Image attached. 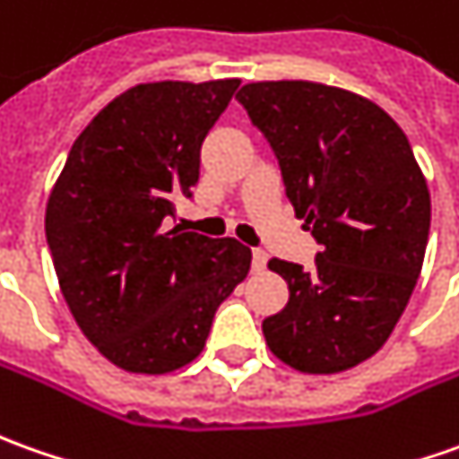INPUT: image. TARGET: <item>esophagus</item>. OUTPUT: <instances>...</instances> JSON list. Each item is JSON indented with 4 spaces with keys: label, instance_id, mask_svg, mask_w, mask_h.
I'll return each instance as SVG.
<instances>
[{
    "label": "esophagus",
    "instance_id": "esophagus-1",
    "mask_svg": "<svg viewBox=\"0 0 459 459\" xmlns=\"http://www.w3.org/2000/svg\"><path fill=\"white\" fill-rule=\"evenodd\" d=\"M269 264V254L261 251V248H254V271H264Z\"/></svg>",
    "mask_w": 459,
    "mask_h": 459
}]
</instances>
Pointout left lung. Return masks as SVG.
Returning <instances> with one entry per match:
<instances>
[{
	"label": "left lung",
	"mask_w": 459,
	"mask_h": 459,
	"mask_svg": "<svg viewBox=\"0 0 459 459\" xmlns=\"http://www.w3.org/2000/svg\"><path fill=\"white\" fill-rule=\"evenodd\" d=\"M236 100L321 246L308 271L269 261L289 304L264 319L266 344L304 374L351 369L389 339L425 261L432 208L410 140L379 105L342 87L248 82Z\"/></svg>",
	"instance_id": "obj_1"
}]
</instances>
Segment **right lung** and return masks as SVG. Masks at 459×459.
<instances>
[{
    "label": "right lung",
    "instance_id": "right-lung-1",
    "mask_svg": "<svg viewBox=\"0 0 459 459\" xmlns=\"http://www.w3.org/2000/svg\"><path fill=\"white\" fill-rule=\"evenodd\" d=\"M238 85L125 90L74 140L49 193L45 230L62 296L82 334L125 372L190 364L251 269V248L236 238L165 229L178 195H193L201 145Z\"/></svg>",
    "mask_w": 459,
    "mask_h": 459
}]
</instances>
